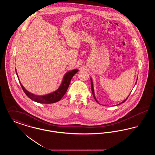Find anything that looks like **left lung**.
Segmentation results:
<instances>
[{
	"instance_id": "1",
	"label": "left lung",
	"mask_w": 155,
	"mask_h": 155,
	"mask_svg": "<svg viewBox=\"0 0 155 155\" xmlns=\"http://www.w3.org/2000/svg\"><path fill=\"white\" fill-rule=\"evenodd\" d=\"M91 90H92V94H93V96H94V99H95V101H96L97 102H98L97 101V100H96V97H95V93H94V87H93V82H92V79H91ZM128 97H127V98H126V99L124 100L123 102H122L121 103H124V102H125V101L128 99ZM121 103H120V104H121Z\"/></svg>"
}]
</instances>
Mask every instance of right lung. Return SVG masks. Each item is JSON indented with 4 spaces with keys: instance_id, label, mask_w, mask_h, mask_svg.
Here are the masks:
<instances>
[{
    "instance_id": "add662e5",
    "label": "right lung",
    "mask_w": 155,
    "mask_h": 155,
    "mask_svg": "<svg viewBox=\"0 0 155 155\" xmlns=\"http://www.w3.org/2000/svg\"><path fill=\"white\" fill-rule=\"evenodd\" d=\"M78 71V70L75 69L73 70H71L70 71L67 72L66 74L64 75L63 80L61 82V84L60 85V87L56 91L51 93L49 94H47L44 96H38L36 95H34L31 93L27 91L24 87L22 85L21 82H20L22 90L24 91V93L27 95L30 99L31 100L37 102L38 103H45V104H49V103H55L59 101L62 97L64 95V94L66 93L67 90L69 87L70 83L72 77L74 76V74L77 73ZM16 74L18 77V75L16 71Z\"/></svg>"
}]
</instances>
